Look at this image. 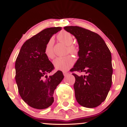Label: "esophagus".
Wrapping results in <instances>:
<instances>
[{"mask_svg":"<svg viewBox=\"0 0 127 127\" xmlns=\"http://www.w3.org/2000/svg\"><path fill=\"white\" fill-rule=\"evenodd\" d=\"M69 74V73L68 72H63V75H64V76H67Z\"/></svg>","mask_w":127,"mask_h":127,"instance_id":"obj_1","label":"esophagus"}]
</instances>
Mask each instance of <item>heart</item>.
Wrapping results in <instances>:
<instances>
[{
    "mask_svg": "<svg viewBox=\"0 0 127 127\" xmlns=\"http://www.w3.org/2000/svg\"><path fill=\"white\" fill-rule=\"evenodd\" d=\"M58 37L60 41L64 43L68 46L69 52L72 54H77V49L75 45H72L73 42V37L71 33L67 31H63L59 33ZM53 45L54 40L52 38L50 39L45 45V54L47 57L52 59L54 57V54L53 52ZM75 62V59L71 56H61L56 58L54 61V67L56 69L62 71H67L71 68Z\"/></svg>",
    "mask_w": 127,
    "mask_h": 127,
    "instance_id": "heart-1",
    "label": "heart"
}]
</instances>
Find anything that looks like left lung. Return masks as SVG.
Segmentation results:
<instances>
[{"label":"left lung","mask_w":127,"mask_h":127,"mask_svg":"<svg viewBox=\"0 0 127 127\" xmlns=\"http://www.w3.org/2000/svg\"><path fill=\"white\" fill-rule=\"evenodd\" d=\"M79 44V59L71 71L85 72L75 77V97L83 107L95 108L105 100L112 85V56L105 41L97 33L78 26H66Z\"/></svg>","instance_id":"obj_1"}]
</instances>
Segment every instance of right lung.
<instances>
[{"label":"right lung","instance_id":"1","mask_svg":"<svg viewBox=\"0 0 127 127\" xmlns=\"http://www.w3.org/2000/svg\"><path fill=\"white\" fill-rule=\"evenodd\" d=\"M62 27L47 28L23 44L15 62V80L22 99L35 109L52 105L54 91L64 78L58 71L50 75L54 65L45 55V45Z\"/></svg>","mask_w":127,"mask_h":127}]
</instances>
